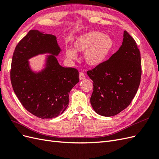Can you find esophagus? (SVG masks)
Here are the masks:
<instances>
[{
	"label": "esophagus",
	"mask_w": 159,
	"mask_h": 159,
	"mask_svg": "<svg viewBox=\"0 0 159 159\" xmlns=\"http://www.w3.org/2000/svg\"><path fill=\"white\" fill-rule=\"evenodd\" d=\"M85 78H86V76H85L84 73L83 72H80L79 73V79H80V80H83Z\"/></svg>",
	"instance_id": "1"
}]
</instances>
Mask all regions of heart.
Masks as SVG:
<instances>
[{
	"label": "heart",
	"mask_w": 159,
	"mask_h": 159,
	"mask_svg": "<svg viewBox=\"0 0 159 159\" xmlns=\"http://www.w3.org/2000/svg\"><path fill=\"white\" fill-rule=\"evenodd\" d=\"M74 49L66 50V58L76 60V52L84 53V60L91 66H97L106 61L115 49V42L110 36L99 31H91L79 35L73 43Z\"/></svg>",
	"instance_id": "heart-1"
}]
</instances>
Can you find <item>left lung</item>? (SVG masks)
Segmentation results:
<instances>
[{"instance_id": "1", "label": "left lung", "mask_w": 159, "mask_h": 159, "mask_svg": "<svg viewBox=\"0 0 159 159\" xmlns=\"http://www.w3.org/2000/svg\"><path fill=\"white\" fill-rule=\"evenodd\" d=\"M123 36L122 45L110 58L87 71L93 81L91 106L102 116H116L127 107L140 83V51L127 31Z\"/></svg>"}]
</instances>
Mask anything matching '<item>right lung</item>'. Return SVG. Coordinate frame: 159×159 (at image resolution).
<instances>
[{"instance_id": "obj_1", "label": "right lung", "mask_w": 159, "mask_h": 159, "mask_svg": "<svg viewBox=\"0 0 159 159\" xmlns=\"http://www.w3.org/2000/svg\"><path fill=\"white\" fill-rule=\"evenodd\" d=\"M61 52L56 37L38 30H30L16 46L12 59L11 81L23 106L42 119L58 117L66 110L69 93L79 82V71L59 64L56 56ZM49 53L44 67L38 72L29 60Z\"/></svg>"}]
</instances>
